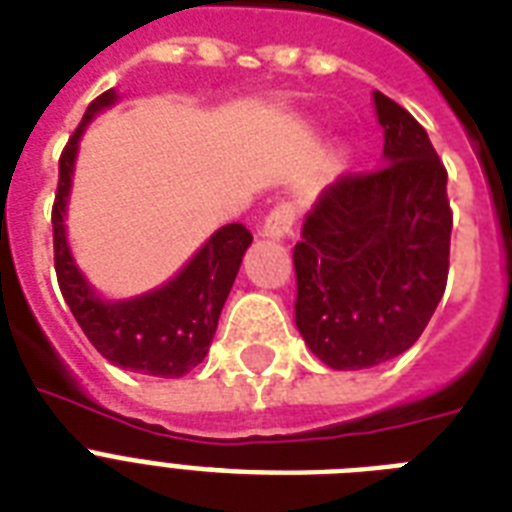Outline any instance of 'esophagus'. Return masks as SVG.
Returning <instances> with one entry per match:
<instances>
[{"label":"esophagus","mask_w":512,"mask_h":512,"mask_svg":"<svg viewBox=\"0 0 512 512\" xmlns=\"http://www.w3.org/2000/svg\"><path fill=\"white\" fill-rule=\"evenodd\" d=\"M292 225H295V207L289 201H281L263 220V236H268V239H287L289 233H292Z\"/></svg>","instance_id":"esophagus-1"}]
</instances>
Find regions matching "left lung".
Returning <instances> with one entry per match:
<instances>
[{
    "label": "left lung",
    "instance_id": "8db88e82",
    "mask_svg": "<svg viewBox=\"0 0 512 512\" xmlns=\"http://www.w3.org/2000/svg\"><path fill=\"white\" fill-rule=\"evenodd\" d=\"M382 167L319 193L295 244V321L332 369H369L409 350L441 303L452 209L446 170L409 111L372 92Z\"/></svg>",
    "mask_w": 512,
    "mask_h": 512
}]
</instances>
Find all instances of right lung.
I'll list each match as a JSON object with an SVG mask.
<instances>
[{"mask_svg":"<svg viewBox=\"0 0 512 512\" xmlns=\"http://www.w3.org/2000/svg\"><path fill=\"white\" fill-rule=\"evenodd\" d=\"M116 103V90L92 100L60 156L58 193L52 207L55 273L63 300L100 356L130 372L175 380L207 356L220 311L239 273L241 257L252 244V233L241 223L223 225L162 287L122 300L100 295L76 265L68 244L66 217L84 130L95 116Z\"/></svg>","mask_w":512,"mask_h":512,"instance_id":"add662e5","label":"right lung"}]
</instances>
